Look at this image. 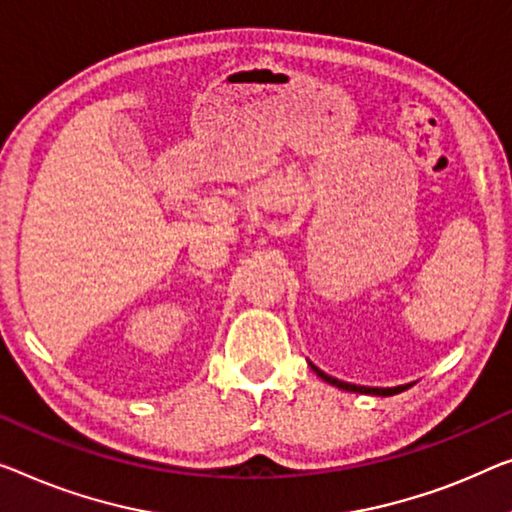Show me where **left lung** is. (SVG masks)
Masks as SVG:
<instances>
[{
    "label": "left lung",
    "instance_id": "left-lung-1",
    "mask_svg": "<svg viewBox=\"0 0 512 512\" xmlns=\"http://www.w3.org/2000/svg\"><path fill=\"white\" fill-rule=\"evenodd\" d=\"M310 368L315 370L317 375L326 381V384L338 386V388H342V391H352V393H368V395H395V393L407 391V388L411 386V384H407V386H395V388H365V386L347 384V381H338V379H333V377H329V375H324V372L319 370V368H315V365H312V363H310Z\"/></svg>",
    "mask_w": 512,
    "mask_h": 512
}]
</instances>
